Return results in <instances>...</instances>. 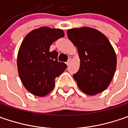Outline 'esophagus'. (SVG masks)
I'll return each mask as SVG.
<instances>
[{"label": "esophagus", "mask_w": 128, "mask_h": 128, "mask_svg": "<svg viewBox=\"0 0 128 128\" xmlns=\"http://www.w3.org/2000/svg\"><path fill=\"white\" fill-rule=\"evenodd\" d=\"M70 62H71V59H69V60L67 61L66 64L68 65V66H69V65H70Z\"/></svg>", "instance_id": "esophagus-1"}]
</instances>
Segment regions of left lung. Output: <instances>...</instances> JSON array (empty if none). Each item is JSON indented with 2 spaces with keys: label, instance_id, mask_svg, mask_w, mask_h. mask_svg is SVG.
<instances>
[{
  "label": "left lung",
  "instance_id": "8db88e82",
  "mask_svg": "<svg viewBox=\"0 0 128 128\" xmlns=\"http://www.w3.org/2000/svg\"><path fill=\"white\" fill-rule=\"evenodd\" d=\"M68 37L76 47L80 60L78 71L73 75L83 92L95 96L104 91L115 75L116 52L104 34L95 28L68 29Z\"/></svg>",
  "mask_w": 128,
  "mask_h": 128
}]
</instances>
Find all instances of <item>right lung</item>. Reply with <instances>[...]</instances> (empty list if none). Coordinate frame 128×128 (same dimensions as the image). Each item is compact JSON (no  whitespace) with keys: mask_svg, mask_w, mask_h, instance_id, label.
Wrapping results in <instances>:
<instances>
[{"mask_svg":"<svg viewBox=\"0 0 128 128\" xmlns=\"http://www.w3.org/2000/svg\"><path fill=\"white\" fill-rule=\"evenodd\" d=\"M61 29L40 27L29 32L18 52V71L22 85L32 95L42 97L55 87V79L66 69L58 61V52L50 51L54 41L62 38Z\"/></svg>","mask_w":128,"mask_h":128,"instance_id":"obj_1","label":"right lung"}]
</instances>
